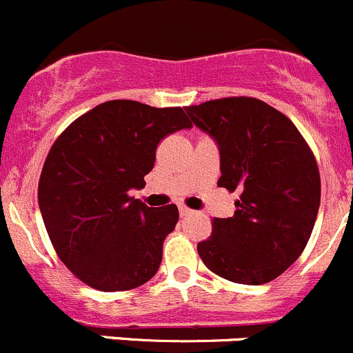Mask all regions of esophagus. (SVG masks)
<instances>
[{
	"mask_svg": "<svg viewBox=\"0 0 353 353\" xmlns=\"http://www.w3.org/2000/svg\"><path fill=\"white\" fill-rule=\"evenodd\" d=\"M194 211L190 210V208H187V206H180V214H182V216H189V214H192Z\"/></svg>",
	"mask_w": 353,
	"mask_h": 353,
	"instance_id": "obj_1",
	"label": "esophagus"
}]
</instances>
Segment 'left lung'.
<instances>
[{
	"label": "left lung",
	"mask_w": 353,
	"mask_h": 353,
	"mask_svg": "<svg viewBox=\"0 0 353 353\" xmlns=\"http://www.w3.org/2000/svg\"><path fill=\"white\" fill-rule=\"evenodd\" d=\"M185 110L220 147L218 185L239 192L234 216L214 218L197 253L223 279L270 283L310 239L321 204L314 152L290 117L253 97L208 100Z\"/></svg>",
	"instance_id": "obj_1"
}]
</instances>
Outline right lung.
I'll use <instances>...</instances> for the list:
<instances>
[{"label": "right lung", "instance_id": "add662e5", "mask_svg": "<svg viewBox=\"0 0 353 353\" xmlns=\"http://www.w3.org/2000/svg\"><path fill=\"white\" fill-rule=\"evenodd\" d=\"M182 107L109 100L53 142L38 185L46 232L62 263L99 291H128L152 279L179 208H149L130 196L154 168L157 143L190 128Z\"/></svg>", "mask_w": 353, "mask_h": 353}]
</instances>
